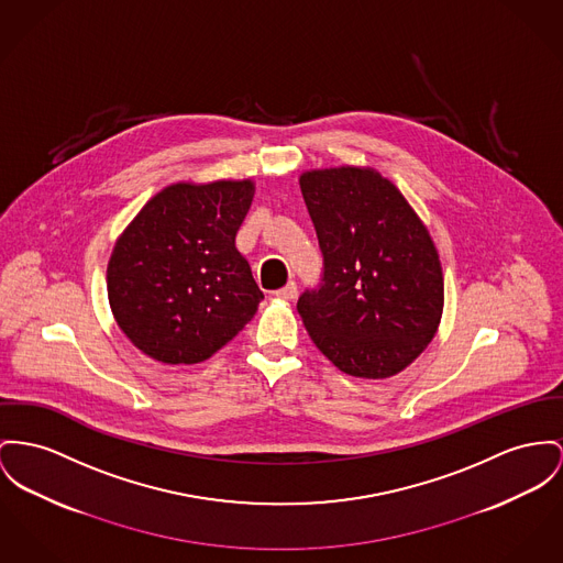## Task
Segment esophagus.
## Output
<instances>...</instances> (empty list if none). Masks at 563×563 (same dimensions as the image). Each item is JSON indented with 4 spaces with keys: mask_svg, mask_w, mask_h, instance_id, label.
<instances>
[{
    "mask_svg": "<svg viewBox=\"0 0 563 563\" xmlns=\"http://www.w3.org/2000/svg\"><path fill=\"white\" fill-rule=\"evenodd\" d=\"M275 297L284 300L297 299V284H295V282H288L282 290H277V292H275Z\"/></svg>",
    "mask_w": 563,
    "mask_h": 563,
    "instance_id": "obj_1",
    "label": "esophagus"
}]
</instances>
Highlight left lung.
Returning a JSON list of instances; mask_svg holds the SVG:
<instances>
[{
  "label": "left lung",
  "mask_w": 563,
  "mask_h": 563,
  "mask_svg": "<svg viewBox=\"0 0 563 563\" xmlns=\"http://www.w3.org/2000/svg\"><path fill=\"white\" fill-rule=\"evenodd\" d=\"M300 191L324 271L299 297L302 324L343 374L390 377L433 339L444 277L429 230L374 168L302 173Z\"/></svg>",
  "instance_id": "8db88e82"
}]
</instances>
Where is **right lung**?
Instances as JSON below:
<instances>
[{
	"label": "right lung",
	"instance_id": "add662e5",
	"mask_svg": "<svg viewBox=\"0 0 563 563\" xmlns=\"http://www.w3.org/2000/svg\"><path fill=\"white\" fill-rule=\"evenodd\" d=\"M254 181L173 184L114 243L107 290L119 329L143 354L194 365L224 347L264 299L234 247Z\"/></svg>",
	"mask_w": 563,
	"mask_h": 563
}]
</instances>
